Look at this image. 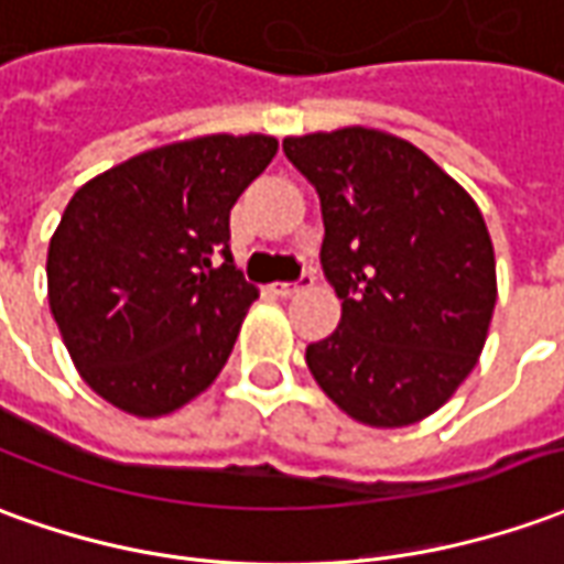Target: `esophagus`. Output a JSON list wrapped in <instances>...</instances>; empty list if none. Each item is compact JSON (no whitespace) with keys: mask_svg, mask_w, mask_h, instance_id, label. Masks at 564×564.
Here are the masks:
<instances>
[{"mask_svg":"<svg viewBox=\"0 0 564 564\" xmlns=\"http://www.w3.org/2000/svg\"><path fill=\"white\" fill-rule=\"evenodd\" d=\"M311 283V274H302V278H299V281H290V283H274V286H271V290H274V293L278 295H295L299 293V290H305V286H308Z\"/></svg>","mask_w":564,"mask_h":564,"instance_id":"obj_1","label":"esophagus"}]
</instances>
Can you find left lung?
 <instances>
[{
	"instance_id": "obj_1",
	"label": "left lung",
	"mask_w": 564,
	"mask_h": 564,
	"mask_svg": "<svg viewBox=\"0 0 564 564\" xmlns=\"http://www.w3.org/2000/svg\"><path fill=\"white\" fill-rule=\"evenodd\" d=\"M317 188L321 265L341 299L333 336L305 350L333 403L369 427H405L446 403L482 354L498 299L486 219L421 149L341 128L286 137Z\"/></svg>"
}]
</instances>
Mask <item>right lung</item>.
<instances>
[{
  "label": "right lung",
  "mask_w": 564,
  "mask_h": 564,
  "mask_svg": "<svg viewBox=\"0 0 564 564\" xmlns=\"http://www.w3.org/2000/svg\"><path fill=\"white\" fill-rule=\"evenodd\" d=\"M274 152L262 133L183 140L66 204L48 247L51 314L106 403L155 419L219 376L256 299L228 250V214Z\"/></svg>",
  "instance_id": "right-lung-1"
}]
</instances>
